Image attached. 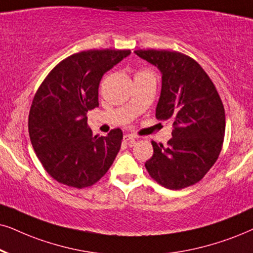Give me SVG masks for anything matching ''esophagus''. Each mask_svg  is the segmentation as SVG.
<instances>
[{"label":"esophagus","instance_id":"esophagus-1","mask_svg":"<svg viewBox=\"0 0 253 253\" xmlns=\"http://www.w3.org/2000/svg\"><path fill=\"white\" fill-rule=\"evenodd\" d=\"M135 140H136V136L133 135V134H125L124 135V141L128 143V145H133V143L135 142Z\"/></svg>","mask_w":253,"mask_h":253}]
</instances>
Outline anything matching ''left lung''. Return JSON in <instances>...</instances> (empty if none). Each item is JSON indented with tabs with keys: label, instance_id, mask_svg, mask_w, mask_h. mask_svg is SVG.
<instances>
[{
	"label": "left lung",
	"instance_id": "obj_1",
	"mask_svg": "<svg viewBox=\"0 0 253 253\" xmlns=\"http://www.w3.org/2000/svg\"><path fill=\"white\" fill-rule=\"evenodd\" d=\"M162 73L156 119L172 121L167 147L152 141L154 154L146 169L159 184L171 190L197 183L222 150L225 112L218 92L196 60L168 50H136Z\"/></svg>",
	"mask_w": 253,
	"mask_h": 253
}]
</instances>
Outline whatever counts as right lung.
I'll list each match as a JSON object with an SVG mask.
<instances>
[{"label":"right lung","instance_id":"right-lung-1","mask_svg":"<svg viewBox=\"0 0 253 253\" xmlns=\"http://www.w3.org/2000/svg\"><path fill=\"white\" fill-rule=\"evenodd\" d=\"M130 50H87L68 57L51 70L35 94L29 135L38 160L51 177L78 189L106 174L121 147L123 130L92 135L87 111L99 106L104 73Z\"/></svg>","mask_w":253,"mask_h":253}]
</instances>
